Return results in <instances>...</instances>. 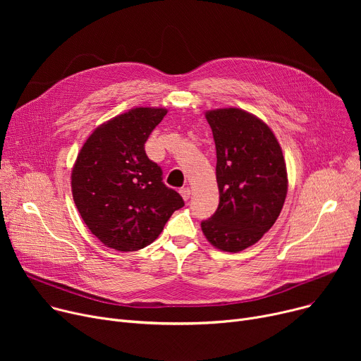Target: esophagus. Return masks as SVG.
Returning <instances> with one entry per match:
<instances>
[{"label": "esophagus", "instance_id": "34e87169", "mask_svg": "<svg viewBox=\"0 0 361 361\" xmlns=\"http://www.w3.org/2000/svg\"><path fill=\"white\" fill-rule=\"evenodd\" d=\"M180 195L183 196L184 200H188V199H190V196H192V190L188 187H183L181 190H180Z\"/></svg>", "mask_w": 361, "mask_h": 361}]
</instances>
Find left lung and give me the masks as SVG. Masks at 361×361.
<instances>
[{"instance_id":"left-lung-1","label":"left lung","mask_w":361,"mask_h":361,"mask_svg":"<svg viewBox=\"0 0 361 361\" xmlns=\"http://www.w3.org/2000/svg\"><path fill=\"white\" fill-rule=\"evenodd\" d=\"M216 147V212L202 231L222 252L237 253L257 243L278 219L288 178L272 130L238 108L206 112Z\"/></svg>"}]
</instances>
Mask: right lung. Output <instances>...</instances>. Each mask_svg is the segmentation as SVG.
Here are the masks:
<instances>
[{"instance_id":"1","label":"right lung","mask_w":361,"mask_h":361,"mask_svg":"<svg viewBox=\"0 0 361 361\" xmlns=\"http://www.w3.org/2000/svg\"><path fill=\"white\" fill-rule=\"evenodd\" d=\"M165 114L164 108H133L99 126L79 152L71 173L73 199L90 233L106 247H146L184 206L145 152Z\"/></svg>"}]
</instances>
